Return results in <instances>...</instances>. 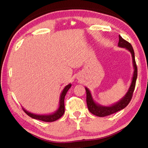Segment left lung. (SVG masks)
Segmentation results:
<instances>
[{
    "mask_svg": "<svg viewBox=\"0 0 148 148\" xmlns=\"http://www.w3.org/2000/svg\"><path fill=\"white\" fill-rule=\"evenodd\" d=\"M118 46L123 47V48H125L127 50H128L131 54L134 72L133 75H132L131 86H130L127 93L125 95V96L123 98H121L116 103L110 105V106H102V105L95 102L93 98H92L91 92L89 91V89L86 87H85L86 90V102L88 110L91 114L98 117H105L110 116V115L113 114L116 112L124 109L131 101L132 94H133L137 78V66L136 64V61H135L134 50L131 44L129 43L127 41L125 40L120 35L119 36Z\"/></svg>",
    "mask_w": 148,
    "mask_h": 148,
    "instance_id": "obj_1",
    "label": "left lung"
}]
</instances>
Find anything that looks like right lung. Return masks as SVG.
Here are the masks:
<instances>
[{
  "label": "right lung",
  "instance_id": "obj_1",
  "mask_svg": "<svg viewBox=\"0 0 148 148\" xmlns=\"http://www.w3.org/2000/svg\"><path fill=\"white\" fill-rule=\"evenodd\" d=\"M72 86L71 84H69L64 87V88L62 90L61 95H60L59 98V106L58 109H57L56 112H53L51 114H36L34 113H31L29 111H27L24 108H22L24 112L30 116L32 118L40 120L42 121L45 122H53L56 121V120L59 119L60 117L62 116V115L64 113V97L66 96V94L67 91H69V89L71 88Z\"/></svg>",
  "mask_w": 148,
  "mask_h": 148
}]
</instances>
